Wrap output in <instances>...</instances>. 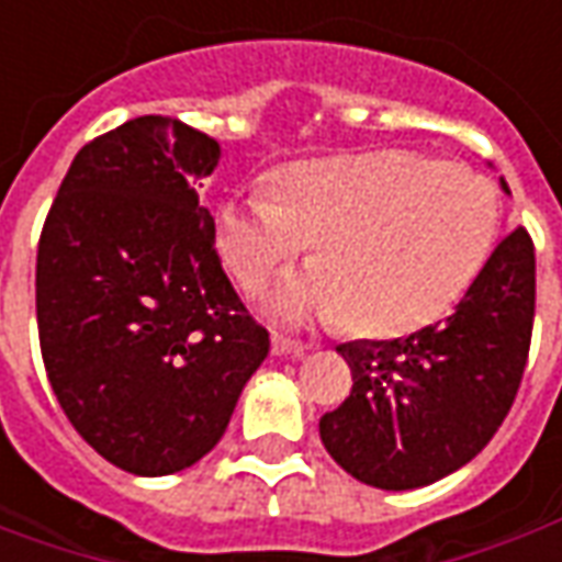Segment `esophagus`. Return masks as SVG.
<instances>
[{
  "instance_id": "34e87169",
  "label": "esophagus",
  "mask_w": 562,
  "mask_h": 562,
  "mask_svg": "<svg viewBox=\"0 0 562 562\" xmlns=\"http://www.w3.org/2000/svg\"><path fill=\"white\" fill-rule=\"evenodd\" d=\"M306 342L301 340H292V337H282V334H273L270 337V352L280 355V358H301V355H306Z\"/></svg>"
}]
</instances>
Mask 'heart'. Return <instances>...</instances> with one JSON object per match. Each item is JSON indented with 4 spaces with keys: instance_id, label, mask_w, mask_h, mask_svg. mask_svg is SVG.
I'll use <instances>...</instances> for the list:
<instances>
[{
    "instance_id": "obj_1",
    "label": "heart",
    "mask_w": 562,
    "mask_h": 562,
    "mask_svg": "<svg viewBox=\"0 0 562 562\" xmlns=\"http://www.w3.org/2000/svg\"><path fill=\"white\" fill-rule=\"evenodd\" d=\"M499 234V198L484 173L415 149L292 161L270 198H228L216 249L244 289H258L310 244L313 270L268 294L277 322L346 318L361 337L434 325L470 292Z\"/></svg>"
}]
</instances>
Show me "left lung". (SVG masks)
<instances>
[{
	"mask_svg": "<svg viewBox=\"0 0 562 562\" xmlns=\"http://www.w3.org/2000/svg\"><path fill=\"white\" fill-rule=\"evenodd\" d=\"M508 195V183L499 177ZM536 313V252L515 228L454 313L403 340L337 346L352 394L322 415L328 454L358 482L413 491L482 451L518 394Z\"/></svg>",
	"mask_w": 562,
	"mask_h": 562,
	"instance_id": "obj_1",
	"label": "left lung"
}]
</instances>
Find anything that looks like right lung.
Instances as JSON below:
<instances>
[{
    "label": "right lung",
    "mask_w": 562,
    "mask_h": 562,
    "mask_svg": "<svg viewBox=\"0 0 562 562\" xmlns=\"http://www.w3.org/2000/svg\"><path fill=\"white\" fill-rule=\"evenodd\" d=\"M220 140L138 116L80 149L35 265L38 340L56 401L104 460L171 475L216 446L268 358L216 256L195 186Z\"/></svg>",
    "instance_id": "right-lung-1"
}]
</instances>
